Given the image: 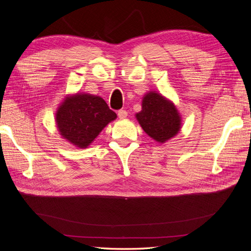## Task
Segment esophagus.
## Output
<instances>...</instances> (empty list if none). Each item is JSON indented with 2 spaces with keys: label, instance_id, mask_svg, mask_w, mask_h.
Here are the masks:
<instances>
[{
  "label": "esophagus",
  "instance_id": "1",
  "mask_svg": "<svg viewBox=\"0 0 251 251\" xmlns=\"http://www.w3.org/2000/svg\"><path fill=\"white\" fill-rule=\"evenodd\" d=\"M117 115H118V117L120 119H124V118H126L127 116V112L126 110H119L118 113H117Z\"/></svg>",
  "mask_w": 251,
  "mask_h": 251
}]
</instances>
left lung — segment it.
I'll return each instance as SVG.
<instances>
[{
	"instance_id": "1",
	"label": "left lung",
	"mask_w": 251,
	"mask_h": 251,
	"mask_svg": "<svg viewBox=\"0 0 251 251\" xmlns=\"http://www.w3.org/2000/svg\"><path fill=\"white\" fill-rule=\"evenodd\" d=\"M143 131L158 142H165L179 130L181 120L175 105L155 92H150L142 100V110L136 114Z\"/></svg>"
}]
</instances>
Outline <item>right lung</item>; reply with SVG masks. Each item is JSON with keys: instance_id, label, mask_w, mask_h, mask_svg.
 <instances>
[{"instance_id": "1", "label": "right lung", "mask_w": 251, "mask_h": 251, "mask_svg": "<svg viewBox=\"0 0 251 251\" xmlns=\"http://www.w3.org/2000/svg\"><path fill=\"white\" fill-rule=\"evenodd\" d=\"M102 98L90 94L68 97L56 112L60 135L78 148H87L110 121L115 119Z\"/></svg>"}]
</instances>
